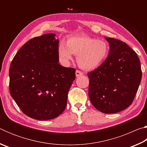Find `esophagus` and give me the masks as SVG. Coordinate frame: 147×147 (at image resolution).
Returning <instances> with one entry per match:
<instances>
[{"mask_svg":"<svg viewBox=\"0 0 147 147\" xmlns=\"http://www.w3.org/2000/svg\"><path fill=\"white\" fill-rule=\"evenodd\" d=\"M75 74H76V77H78V76H80L83 75V73H82V72H81V71H78V70L76 71Z\"/></svg>","mask_w":147,"mask_h":147,"instance_id":"34e87169","label":"esophagus"}]
</instances>
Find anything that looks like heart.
Returning <instances> with one entry per match:
<instances>
[{"label":"heart","instance_id":"heart-1","mask_svg":"<svg viewBox=\"0 0 147 147\" xmlns=\"http://www.w3.org/2000/svg\"><path fill=\"white\" fill-rule=\"evenodd\" d=\"M108 43L86 35H79L69 38L67 44L62 42L58 47L59 58L67 64L73 59V54L77 55L78 66L84 70H94L100 67L109 54Z\"/></svg>","mask_w":147,"mask_h":147}]
</instances>
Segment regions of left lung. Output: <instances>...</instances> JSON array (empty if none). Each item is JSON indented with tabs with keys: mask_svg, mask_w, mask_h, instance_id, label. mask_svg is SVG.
I'll use <instances>...</instances> for the list:
<instances>
[{
	"mask_svg": "<svg viewBox=\"0 0 147 147\" xmlns=\"http://www.w3.org/2000/svg\"><path fill=\"white\" fill-rule=\"evenodd\" d=\"M109 54L98 68L88 74L91 104L104 113H115L127 108L134 100L142 72L138 55L122 41L106 38Z\"/></svg>",
	"mask_w": 147,
	"mask_h": 147,
	"instance_id": "8db88e82",
	"label": "left lung"
}]
</instances>
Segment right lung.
<instances>
[{"mask_svg": "<svg viewBox=\"0 0 147 147\" xmlns=\"http://www.w3.org/2000/svg\"><path fill=\"white\" fill-rule=\"evenodd\" d=\"M55 36L47 34L26 42L9 71L11 97L25 115L39 121L63 113L76 77L75 69L59 64V40Z\"/></svg>", "mask_w": 147, "mask_h": 147, "instance_id": "1", "label": "right lung"}]
</instances>
